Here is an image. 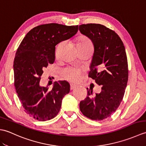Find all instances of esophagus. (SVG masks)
<instances>
[{"label":"esophagus","mask_w":146,"mask_h":146,"mask_svg":"<svg viewBox=\"0 0 146 146\" xmlns=\"http://www.w3.org/2000/svg\"><path fill=\"white\" fill-rule=\"evenodd\" d=\"M76 88V85H74V84H72V83H71L70 84V89L71 90H73Z\"/></svg>","instance_id":"esophagus-1"}]
</instances>
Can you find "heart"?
<instances>
[{
    "mask_svg": "<svg viewBox=\"0 0 146 146\" xmlns=\"http://www.w3.org/2000/svg\"><path fill=\"white\" fill-rule=\"evenodd\" d=\"M62 46V42L59 44L56 49V56L58 57ZM77 49L86 48L88 47H93V43L91 40L85 36H82L79 37L76 41ZM82 73L81 69L76 68H66L62 71V75L65 79L70 82H75L78 81L80 74Z\"/></svg>",
    "mask_w": 146,
    "mask_h": 146,
    "instance_id": "b5f03b06",
    "label": "heart"
}]
</instances>
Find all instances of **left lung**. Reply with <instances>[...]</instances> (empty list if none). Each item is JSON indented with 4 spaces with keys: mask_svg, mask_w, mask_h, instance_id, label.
<instances>
[{
    "mask_svg": "<svg viewBox=\"0 0 146 146\" xmlns=\"http://www.w3.org/2000/svg\"><path fill=\"white\" fill-rule=\"evenodd\" d=\"M79 30L94 46L88 76L102 85L101 92L95 97L87 90L80 109L89 119L102 120L116 111L124 95L129 76L125 49L119 35L102 24H82Z\"/></svg>",
    "mask_w": 146,
    "mask_h": 146,
    "instance_id": "8db88e82",
    "label": "left lung"
}]
</instances>
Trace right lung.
I'll list each match as a JSON object with an SVG mask.
<instances>
[{
	"label": "right lung",
	"instance_id": "obj_1",
	"mask_svg": "<svg viewBox=\"0 0 146 146\" xmlns=\"http://www.w3.org/2000/svg\"><path fill=\"white\" fill-rule=\"evenodd\" d=\"M78 26L42 24L27 33L14 61V86L26 113L39 121L53 119L60 110L62 99L70 90L66 81L55 82L53 87L41 86L43 70L55 60V46L75 35Z\"/></svg>",
	"mask_w": 146,
	"mask_h": 146
}]
</instances>
